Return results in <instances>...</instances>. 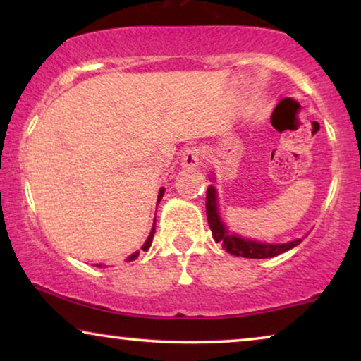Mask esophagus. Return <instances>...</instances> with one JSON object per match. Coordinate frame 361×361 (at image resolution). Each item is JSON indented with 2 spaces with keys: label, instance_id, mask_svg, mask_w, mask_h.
<instances>
[{
  "label": "esophagus",
  "instance_id": "34e87169",
  "mask_svg": "<svg viewBox=\"0 0 361 361\" xmlns=\"http://www.w3.org/2000/svg\"><path fill=\"white\" fill-rule=\"evenodd\" d=\"M180 164H182V167H189V169H199V166H200V149L199 147H187V149L182 152Z\"/></svg>",
  "mask_w": 361,
  "mask_h": 361
}]
</instances>
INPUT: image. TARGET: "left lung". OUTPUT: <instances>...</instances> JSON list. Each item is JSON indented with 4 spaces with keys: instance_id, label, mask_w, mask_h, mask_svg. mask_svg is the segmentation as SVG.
I'll return each instance as SVG.
<instances>
[{
    "instance_id": "obj_1",
    "label": "left lung",
    "mask_w": 361,
    "mask_h": 361,
    "mask_svg": "<svg viewBox=\"0 0 361 361\" xmlns=\"http://www.w3.org/2000/svg\"><path fill=\"white\" fill-rule=\"evenodd\" d=\"M210 180H215V174L212 172ZM207 220H209L212 235L216 243H221V248H225L226 253L233 256H241V258H251V259H264V258H274L281 253L293 250L298 246L300 238L286 241V243H266V241H258L246 238V236L231 233L228 226L220 216V207H219V194L214 184L209 185L207 189Z\"/></svg>"
}]
</instances>
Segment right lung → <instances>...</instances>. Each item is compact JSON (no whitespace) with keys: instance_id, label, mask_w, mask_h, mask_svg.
I'll return each mask as SVG.
<instances>
[{"instance_id":"1","label":"right lung","mask_w":361,"mask_h":361,"mask_svg":"<svg viewBox=\"0 0 361 361\" xmlns=\"http://www.w3.org/2000/svg\"><path fill=\"white\" fill-rule=\"evenodd\" d=\"M164 187H161L159 189V195H157V204H159L161 202V199H162V195H164ZM154 233H156V220H154V225H152V228H151V233H149V236H147V240L145 241V245L141 246V250L142 251H147L151 248V243H152V238H154ZM137 256H140V251H136V253H133V255H130L126 258V261H133V259H136ZM103 264H98V268H102Z\"/></svg>"}]
</instances>
